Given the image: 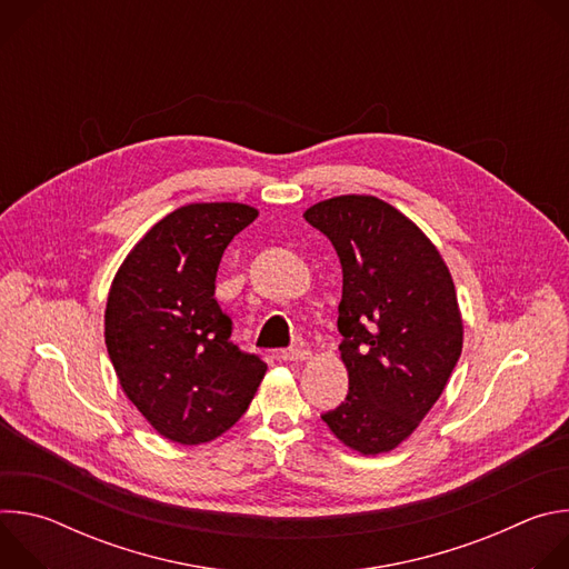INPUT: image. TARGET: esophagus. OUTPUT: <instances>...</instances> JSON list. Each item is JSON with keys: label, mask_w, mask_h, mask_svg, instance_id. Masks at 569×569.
Here are the masks:
<instances>
[{"label": "esophagus", "mask_w": 569, "mask_h": 569, "mask_svg": "<svg viewBox=\"0 0 569 569\" xmlns=\"http://www.w3.org/2000/svg\"><path fill=\"white\" fill-rule=\"evenodd\" d=\"M310 358H312V353L308 349H286V351H281L283 362H306Z\"/></svg>", "instance_id": "esophagus-1"}]
</instances>
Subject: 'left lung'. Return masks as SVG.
Returning a JSON list of instances; mask_svg holds the SVG:
<instances>
[{
  "label": "left lung",
  "instance_id": "8db88e82",
  "mask_svg": "<svg viewBox=\"0 0 569 569\" xmlns=\"http://www.w3.org/2000/svg\"><path fill=\"white\" fill-rule=\"evenodd\" d=\"M303 218L329 236L342 263L338 329L349 393L321 421L360 455L389 452L432 410L461 356L450 270L435 242L380 198H329Z\"/></svg>",
  "mask_w": 569,
  "mask_h": 569
}]
</instances>
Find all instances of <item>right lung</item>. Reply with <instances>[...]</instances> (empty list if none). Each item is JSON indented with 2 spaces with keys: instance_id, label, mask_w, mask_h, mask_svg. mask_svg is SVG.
<instances>
[{
  "instance_id": "add662e5",
  "label": "right lung",
  "mask_w": 569,
  "mask_h": 569,
  "mask_svg": "<svg viewBox=\"0 0 569 569\" xmlns=\"http://www.w3.org/2000/svg\"><path fill=\"white\" fill-rule=\"evenodd\" d=\"M259 211L193 202L154 222L117 270L106 306V347L123 393L169 441L198 446L227 432L268 365L229 342L216 272L231 238Z\"/></svg>"
}]
</instances>
